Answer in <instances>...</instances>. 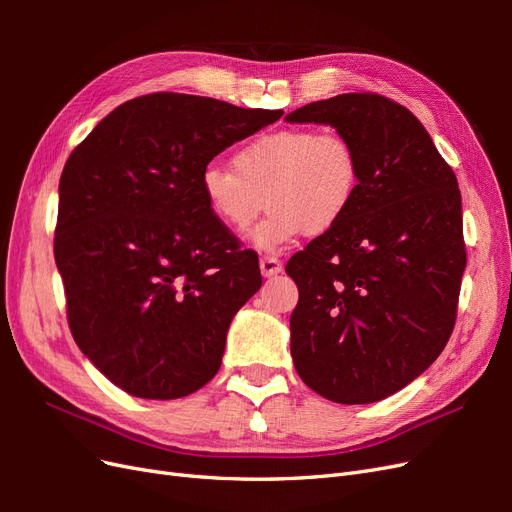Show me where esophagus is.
<instances>
[{
  "instance_id": "esophagus-1",
  "label": "esophagus",
  "mask_w": 512,
  "mask_h": 512,
  "mask_svg": "<svg viewBox=\"0 0 512 512\" xmlns=\"http://www.w3.org/2000/svg\"><path fill=\"white\" fill-rule=\"evenodd\" d=\"M282 269H284V265L277 256H262L260 258V271L265 277H273L277 273H282Z\"/></svg>"
}]
</instances>
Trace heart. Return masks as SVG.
Listing matches in <instances>:
<instances>
[{
    "label": "heart",
    "instance_id": "obj_1",
    "mask_svg": "<svg viewBox=\"0 0 512 512\" xmlns=\"http://www.w3.org/2000/svg\"><path fill=\"white\" fill-rule=\"evenodd\" d=\"M232 164L205 166V203L237 232L250 228L269 205V218L252 235L254 245L267 252L303 232L329 235L344 222L361 188L354 145L342 134L309 126L262 132L237 149Z\"/></svg>",
    "mask_w": 512,
    "mask_h": 512
}]
</instances>
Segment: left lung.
Returning a JSON list of instances; mask_svg holds the SVG:
<instances>
[{"mask_svg": "<svg viewBox=\"0 0 512 512\" xmlns=\"http://www.w3.org/2000/svg\"><path fill=\"white\" fill-rule=\"evenodd\" d=\"M354 145L361 188L344 222L294 254L290 354L301 380L337 404H371L438 359L466 269L453 168L406 106L342 94L292 111Z\"/></svg>", "mask_w": 512, "mask_h": 512, "instance_id": "8db88e82", "label": "left lung"}]
</instances>
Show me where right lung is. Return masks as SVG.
I'll use <instances>...</instances> for the list:
<instances>
[{"label":"right lung","instance_id":"add662e5","mask_svg":"<svg viewBox=\"0 0 512 512\" xmlns=\"http://www.w3.org/2000/svg\"><path fill=\"white\" fill-rule=\"evenodd\" d=\"M282 115L158 91L117 106L70 153L55 262L76 346L119 389L179 399L218 374L230 320L262 277L200 175Z\"/></svg>","mask_w":512,"mask_h":512}]
</instances>
